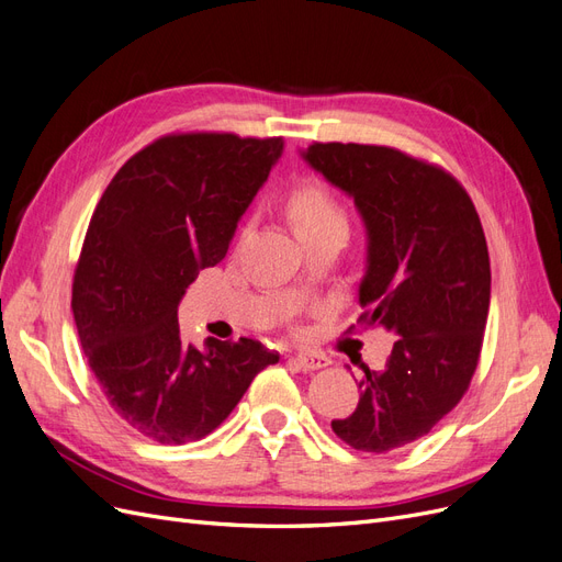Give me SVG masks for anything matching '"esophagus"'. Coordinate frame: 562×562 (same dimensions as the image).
<instances>
[{
  "instance_id": "1",
  "label": "esophagus",
  "mask_w": 562,
  "mask_h": 562,
  "mask_svg": "<svg viewBox=\"0 0 562 562\" xmlns=\"http://www.w3.org/2000/svg\"><path fill=\"white\" fill-rule=\"evenodd\" d=\"M291 363H295L300 370H318V368H326L328 359L323 353H307V351H300L295 356H291Z\"/></svg>"
}]
</instances>
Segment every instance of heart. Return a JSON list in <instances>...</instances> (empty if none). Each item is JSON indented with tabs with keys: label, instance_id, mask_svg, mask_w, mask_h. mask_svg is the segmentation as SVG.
Here are the masks:
<instances>
[{
	"label": "heart",
	"instance_id": "heart-1",
	"mask_svg": "<svg viewBox=\"0 0 562 562\" xmlns=\"http://www.w3.org/2000/svg\"><path fill=\"white\" fill-rule=\"evenodd\" d=\"M288 215H291L295 232L300 236H310L333 223H342L345 213L333 192L321 180L307 178L297 182L285 201Z\"/></svg>",
	"mask_w": 562,
	"mask_h": 562
}]
</instances>
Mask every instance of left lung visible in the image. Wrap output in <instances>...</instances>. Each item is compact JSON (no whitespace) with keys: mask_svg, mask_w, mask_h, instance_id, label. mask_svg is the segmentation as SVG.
<instances>
[{"mask_svg":"<svg viewBox=\"0 0 562 562\" xmlns=\"http://www.w3.org/2000/svg\"><path fill=\"white\" fill-rule=\"evenodd\" d=\"M304 159L353 196L368 227L359 323L398 335L380 372L361 366L359 405L333 431L353 450H398L462 401L479 366L490 310L481 217L446 168L396 147L314 143Z\"/></svg>","mask_w":562,"mask_h":562,"instance_id":"1","label":"left lung"}]
</instances>
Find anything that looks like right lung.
<instances>
[{
  "mask_svg": "<svg viewBox=\"0 0 562 562\" xmlns=\"http://www.w3.org/2000/svg\"><path fill=\"white\" fill-rule=\"evenodd\" d=\"M283 138L168 133L119 168L83 236L72 312L89 368L131 429L184 446L223 424L279 353L258 339L184 342L178 302L227 255Z\"/></svg>",
  "mask_w": 562,
  "mask_h": 562,
  "instance_id": "1",
  "label": "right lung"
}]
</instances>
